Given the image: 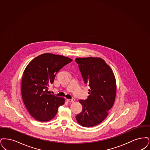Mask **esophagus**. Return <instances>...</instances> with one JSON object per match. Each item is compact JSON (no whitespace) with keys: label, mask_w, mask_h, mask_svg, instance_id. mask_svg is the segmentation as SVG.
Here are the masks:
<instances>
[{"label":"esophagus","mask_w":150,"mask_h":150,"mask_svg":"<svg viewBox=\"0 0 150 150\" xmlns=\"http://www.w3.org/2000/svg\"><path fill=\"white\" fill-rule=\"evenodd\" d=\"M75 98H72V99H67V101H68V102H69V103H73V102H74L75 101Z\"/></svg>","instance_id":"34e87169"}]
</instances>
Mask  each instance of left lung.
I'll return each instance as SVG.
<instances>
[{"mask_svg": "<svg viewBox=\"0 0 150 150\" xmlns=\"http://www.w3.org/2000/svg\"><path fill=\"white\" fill-rule=\"evenodd\" d=\"M85 84L90 87L89 96L80 100L81 112L76 117L85 127H93L101 123L113 106L116 95V82L110 67L99 58H76Z\"/></svg>", "mask_w": 150, "mask_h": 150, "instance_id": "obj_1", "label": "left lung"}]
</instances>
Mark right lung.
Returning a JSON list of instances; mask_svg holds the SVG:
<instances>
[{
	"mask_svg": "<svg viewBox=\"0 0 150 150\" xmlns=\"http://www.w3.org/2000/svg\"><path fill=\"white\" fill-rule=\"evenodd\" d=\"M72 61L71 59L50 53L33 59L23 72L21 93L29 113L37 120L47 122L54 117L59 107L64 104L63 98L47 91L59 71Z\"/></svg>",
	"mask_w": 150,
	"mask_h": 150,
	"instance_id": "right-lung-1",
	"label": "right lung"
}]
</instances>
